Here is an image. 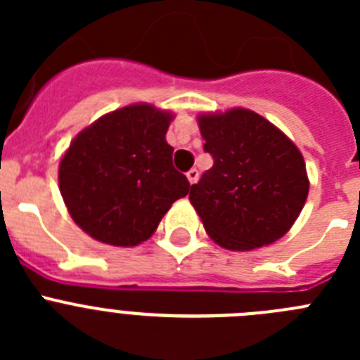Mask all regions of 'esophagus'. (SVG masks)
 Masks as SVG:
<instances>
[{
    "instance_id": "34e87169",
    "label": "esophagus",
    "mask_w": 360,
    "mask_h": 360,
    "mask_svg": "<svg viewBox=\"0 0 360 360\" xmlns=\"http://www.w3.org/2000/svg\"><path fill=\"white\" fill-rule=\"evenodd\" d=\"M198 176H200L198 169L187 171V180H189V184H196V182H198Z\"/></svg>"
}]
</instances>
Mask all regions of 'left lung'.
<instances>
[{"label": "left lung", "instance_id": "8db88e82", "mask_svg": "<svg viewBox=\"0 0 360 360\" xmlns=\"http://www.w3.org/2000/svg\"><path fill=\"white\" fill-rule=\"evenodd\" d=\"M212 167L189 200L209 236L227 250H252L285 236L308 196L303 155L274 124L234 108L198 117Z\"/></svg>", "mask_w": 360, "mask_h": 360}]
</instances>
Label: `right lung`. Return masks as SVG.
Masks as SVG:
<instances>
[{
    "instance_id": "right-lung-1",
    "label": "right lung",
    "mask_w": 360,
    "mask_h": 360,
    "mask_svg": "<svg viewBox=\"0 0 360 360\" xmlns=\"http://www.w3.org/2000/svg\"><path fill=\"white\" fill-rule=\"evenodd\" d=\"M173 115L131 104L82 129L59 164V189L73 221L94 240L135 247L189 193L173 167L165 133Z\"/></svg>"
}]
</instances>
